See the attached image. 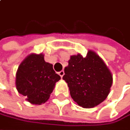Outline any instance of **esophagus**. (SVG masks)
I'll return each instance as SVG.
<instances>
[{
	"label": "esophagus",
	"mask_w": 130,
	"mask_h": 130,
	"mask_svg": "<svg viewBox=\"0 0 130 130\" xmlns=\"http://www.w3.org/2000/svg\"><path fill=\"white\" fill-rule=\"evenodd\" d=\"M58 75H60V77H61V78H62V77L64 76V71H61V72H58Z\"/></svg>",
	"instance_id": "obj_1"
}]
</instances>
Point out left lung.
<instances>
[{
    "label": "left lung",
    "instance_id": "1",
    "mask_svg": "<svg viewBox=\"0 0 130 130\" xmlns=\"http://www.w3.org/2000/svg\"><path fill=\"white\" fill-rule=\"evenodd\" d=\"M63 79L68 83L72 98L84 108L94 107L108 96L113 76L104 61L94 52L71 56Z\"/></svg>",
    "mask_w": 130,
    "mask_h": 130
}]
</instances>
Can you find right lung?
I'll return each mask as SVG.
<instances>
[{
  "label": "right lung",
  "mask_w": 130,
  "mask_h": 130,
  "mask_svg": "<svg viewBox=\"0 0 130 130\" xmlns=\"http://www.w3.org/2000/svg\"><path fill=\"white\" fill-rule=\"evenodd\" d=\"M61 79L52 64L45 62L42 54H31L20 64L16 75L18 92L32 104L47 101L55 85Z\"/></svg>",
  "instance_id": "1"
}]
</instances>
